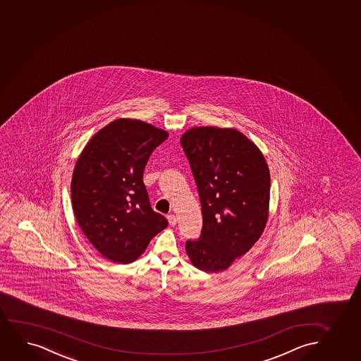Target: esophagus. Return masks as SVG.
<instances>
[{
  "mask_svg": "<svg viewBox=\"0 0 361 361\" xmlns=\"http://www.w3.org/2000/svg\"><path fill=\"white\" fill-rule=\"evenodd\" d=\"M166 218H168V221H169V224L171 225V226H175L176 223H178V219H176V216H175L174 214H169Z\"/></svg>",
  "mask_w": 361,
  "mask_h": 361,
  "instance_id": "1",
  "label": "esophagus"
}]
</instances>
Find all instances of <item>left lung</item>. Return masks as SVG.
Returning <instances> with one entry per match:
<instances>
[{"label":"left lung","mask_w":361,"mask_h":361,"mask_svg":"<svg viewBox=\"0 0 361 361\" xmlns=\"http://www.w3.org/2000/svg\"><path fill=\"white\" fill-rule=\"evenodd\" d=\"M200 195L203 226L186 240L192 264L226 270L259 240L267 225L270 173L262 152L235 129L193 128L181 137Z\"/></svg>","instance_id":"obj_1"}]
</instances>
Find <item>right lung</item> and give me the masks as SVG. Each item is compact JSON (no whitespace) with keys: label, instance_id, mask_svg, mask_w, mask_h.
Masks as SVG:
<instances>
[{"label":"right lung","instance_id":"right-lung-1","mask_svg":"<svg viewBox=\"0 0 361 361\" xmlns=\"http://www.w3.org/2000/svg\"><path fill=\"white\" fill-rule=\"evenodd\" d=\"M168 133L135 119L99 130L81 152L71 178V203L81 231L104 258L129 264L168 220L152 209L143 171Z\"/></svg>","mask_w":361,"mask_h":361}]
</instances>
